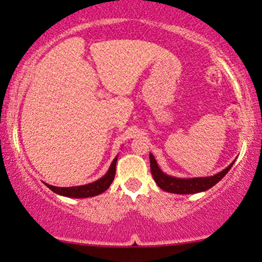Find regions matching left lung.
<instances>
[{"label":"left lung","mask_w":262,"mask_h":262,"mask_svg":"<svg viewBox=\"0 0 262 262\" xmlns=\"http://www.w3.org/2000/svg\"><path fill=\"white\" fill-rule=\"evenodd\" d=\"M235 161H233L225 169L209 177H195V178H177L166 174L162 169L158 167L157 161L155 160L154 155L149 154V164H151V173L154 176L155 182L161 189L166 192L174 193V194H194V193L205 192L209 188L215 186L219 181L224 178L226 173L233 167Z\"/></svg>","instance_id":"left-lung-1"}]
</instances>
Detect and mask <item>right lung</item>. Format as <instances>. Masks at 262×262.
<instances>
[{
	"label": "right lung",
	"mask_w": 262,
	"mask_h": 262,
	"mask_svg": "<svg viewBox=\"0 0 262 262\" xmlns=\"http://www.w3.org/2000/svg\"><path fill=\"white\" fill-rule=\"evenodd\" d=\"M116 162H117V156L114 158L111 162L110 167H108L107 172L105 176L98 181L93 182V183L84 184V186H76V187H54L48 183H44L49 189L53 190L57 194L68 196V198H89V196H95L104 193L108 187L113 183L114 178H115L116 173Z\"/></svg>",
	"instance_id": "add662e5"
}]
</instances>
